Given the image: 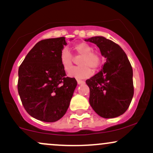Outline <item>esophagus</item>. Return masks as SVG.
<instances>
[{
  "mask_svg": "<svg viewBox=\"0 0 153 153\" xmlns=\"http://www.w3.org/2000/svg\"><path fill=\"white\" fill-rule=\"evenodd\" d=\"M77 83H78V85H82V84H85V81H83V80L77 79Z\"/></svg>",
  "mask_w": 153,
  "mask_h": 153,
  "instance_id": "34e87169",
  "label": "esophagus"
}]
</instances>
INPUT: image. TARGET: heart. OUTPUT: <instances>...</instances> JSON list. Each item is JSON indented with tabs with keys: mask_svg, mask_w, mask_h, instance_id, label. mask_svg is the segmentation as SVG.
<instances>
[{
	"mask_svg": "<svg viewBox=\"0 0 153 153\" xmlns=\"http://www.w3.org/2000/svg\"><path fill=\"white\" fill-rule=\"evenodd\" d=\"M74 50L77 53L82 55L79 64V66L72 67L73 56L67 48H63L60 54V63L61 66L66 72H69V76L76 79H85L90 76L93 70H96L100 66L101 59L100 56L93 52V49L89 44L86 42H79L75 45Z\"/></svg>",
	"mask_w": 153,
	"mask_h": 153,
	"instance_id": "heart-1",
	"label": "heart"
}]
</instances>
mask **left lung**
Here are the masks:
<instances>
[{
  "mask_svg": "<svg viewBox=\"0 0 153 153\" xmlns=\"http://www.w3.org/2000/svg\"><path fill=\"white\" fill-rule=\"evenodd\" d=\"M85 41L95 44L106 58L102 69L86 80L91 107L102 118L118 117L128 109L134 95L131 63L123 49L111 39L96 36Z\"/></svg>",
  "mask_w": 153,
  "mask_h": 153,
  "instance_id": "obj_1",
  "label": "left lung"
}]
</instances>
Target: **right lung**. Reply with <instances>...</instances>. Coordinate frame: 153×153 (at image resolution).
I'll use <instances>...</instances> for the list:
<instances>
[{
	"instance_id": "add662e5",
	"label": "right lung",
	"mask_w": 153,
	"mask_h": 153,
	"mask_svg": "<svg viewBox=\"0 0 153 153\" xmlns=\"http://www.w3.org/2000/svg\"><path fill=\"white\" fill-rule=\"evenodd\" d=\"M66 45L64 37L39 41L19 68L18 92L22 104L39 121L55 122L62 118L77 85L74 78L66 76L60 63V54Z\"/></svg>"
}]
</instances>
